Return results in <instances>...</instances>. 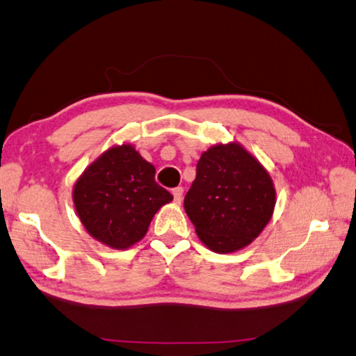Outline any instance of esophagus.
Masks as SVG:
<instances>
[{"mask_svg":"<svg viewBox=\"0 0 356 356\" xmlns=\"http://www.w3.org/2000/svg\"><path fill=\"white\" fill-rule=\"evenodd\" d=\"M172 196H174V202H176V204H180V202H182V197H184V188H180V186L174 188Z\"/></svg>","mask_w":356,"mask_h":356,"instance_id":"esophagus-1","label":"esophagus"}]
</instances>
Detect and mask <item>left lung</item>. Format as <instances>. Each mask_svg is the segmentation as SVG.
<instances>
[{"mask_svg": "<svg viewBox=\"0 0 356 356\" xmlns=\"http://www.w3.org/2000/svg\"><path fill=\"white\" fill-rule=\"evenodd\" d=\"M275 205L268 171L238 142L213 145L202 152L184 200L197 238L220 254L250 245L267 227Z\"/></svg>", "mask_w": 356, "mask_h": 356, "instance_id": "obj_1", "label": "left lung"}]
</instances>
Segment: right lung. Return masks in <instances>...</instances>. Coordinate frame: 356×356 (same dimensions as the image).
Segmentation results:
<instances>
[{
    "label": "right lung",
    "instance_id": "obj_1",
    "mask_svg": "<svg viewBox=\"0 0 356 356\" xmlns=\"http://www.w3.org/2000/svg\"><path fill=\"white\" fill-rule=\"evenodd\" d=\"M154 176V165L131 143L102 152L72 190L75 211L86 232L114 250H127L142 241L154 214L172 200Z\"/></svg>",
    "mask_w": 356,
    "mask_h": 356
}]
</instances>
